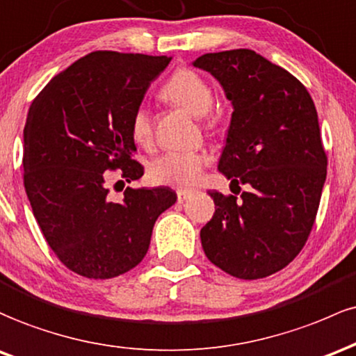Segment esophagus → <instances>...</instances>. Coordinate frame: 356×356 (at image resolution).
Instances as JSON below:
<instances>
[{
	"instance_id": "34e87169",
	"label": "esophagus",
	"mask_w": 356,
	"mask_h": 356,
	"mask_svg": "<svg viewBox=\"0 0 356 356\" xmlns=\"http://www.w3.org/2000/svg\"><path fill=\"white\" fill-rule=\"evenodd\" d=\"M193 193H195L193 190H183V188H181V190H177V197H178V202H179V203L186 202V200L193 197Z\"/></svg>"
}]
</instances>
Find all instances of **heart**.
I'll list each match as a JSON object with an SVG mask.
<instances>
[{
    "instance_id": "obj_1",
    "label": "heart",
    "mask_w": 356,
    "mask_h": 356,
    "mask_svg": "<svg viewBox=\"0 0 356 356\" xmlns=\"http://www.w3.org/2000/svg\"><path fill=\"white\" fill-rule=\"evenodd\" d=\"M163 95L171 102L185 107L193 115H205L209 124H217V118L210 114L213 106V89L202 75L190 69H179L168 79ZM131 134L138 145H149L153 139V118L146 106H139L131 119ZM209 163L207 154L197 151H168L154 159L149 175L154 181L173 186H193L202 178L203 168Z\"/></svg>"
}]
</instances>
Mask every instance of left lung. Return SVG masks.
<instances>
[{
    "instance_id": "left-lung-1",
    "label": "left lung",
    "mask_w": 356,
    "mask_h": 356,
    "mask_svg": "<svg viewBox=\"0 0 356 356\" xmlns=\"http://www.w3.org/2000/svg\"><path fill=\"white\" fill-rule=\"evenodd\" d=\"M234 106L218 170L249 186L241 197L209 191L211 220L200 230L211 264L238 279L284 269L301 252L316 218L326 179L318 113L293 74L249 49L205 54Z\"/></svg>"
}]
</instances>
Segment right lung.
<instances>
[{
	"instance_id": "obj_1",
	"label": "right lung",
	"mask_w": 356,
	"mask_h": 356,
	"mask_svg": "<svg viewBox=\"0 0 356 356\" xmlns=\"http://www.w3.org/2000/svg\"><path fill=\"white\" fill-rule=\"evenodd\" d=\"M170 62L166 55L92 51L31 102L23 183L43 237L72 273L111 279L133 269L149 249L156 218L177 202L166 186H127L121 200L109 191L113 177L114 188H124V179L145 173L133 158L131 119Z\"/></svg>"
}]
</instances>
